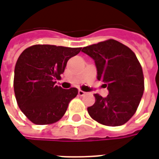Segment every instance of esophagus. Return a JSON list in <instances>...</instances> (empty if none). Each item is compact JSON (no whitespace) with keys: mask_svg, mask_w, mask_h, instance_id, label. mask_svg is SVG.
Listing matches in <instances>:
<instances>
[{"mask_svg":"<svg viewBox=\"0 0 159 159\" xmlns=\"http://www.w3.org/2000/svg\"><path fill=\"white\" fill-rule=\"evenodd\" d=\"M78 94H79L80 96H83V95L86 94V93L84 91H83V90H78Z\"/></svg>","mask_w":159,"mask_h":159,"instance_id":"obj_1","label":"esophagus"}]
</instances>
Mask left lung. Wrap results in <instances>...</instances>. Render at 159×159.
Returning <instances> with one entry per match:
<instances>
[{"label":"left lung","mask_w":159,"mask_h":159,"mask_svg":"<svg viewBox=\"0 0 159 159\" xmlns=\"http://www.w3.org/2000/svg\"><path fill=\"white\" fill-rule=\"evenodd\" d=\"M82 52L94 60L97 79L107 83L109 91L106 98L94 94L89 116L103 125H123L135 113L143 95V71L136 55L113 39L84 47Z\"/></svg>","instance_id":"1"}]
</instances>
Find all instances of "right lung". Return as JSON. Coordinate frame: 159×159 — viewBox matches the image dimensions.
Masks as SVG:
<instances>
[{
    "label": "right lung",
    "instance_id": "obj_1",
    "mask_svg": "<svg viewBox=\"0 0 159 159\" xmlns=\"http://www.w3.org/2000/svg\"><path fill=\"white\" fill-rule=\"evenodd\" d=\"M82 48L33 45L20 54L14 69L13 89L18 106L35 124L58 122L70 101L78 93L76 88L64 89L54 85L67 61Z\"/></svg>",
    "mask_w": 159,
    "mask_h": 159
}]
</instances>
